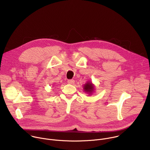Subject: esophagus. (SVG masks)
Masks as SVG:
<instances>
[{
  "mask_svg": "<svg viewBox=\"0 0 150 150\" xmlns=\"http://www.w3.org/2000/svg\"><path fill=\"white\" fill-rule=\"evenodd\" d=\"M68 83L69 84H73L75 83V81L74 79H69L68 81Z\"/></svg>",
  "mask_w": 150,
  "mask_h": 150,
  "instance_id": "obj_1",
  "label": "esophagus"
}]
</instances>
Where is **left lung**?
Listing matches in <instances>:
<instances>
[{
	"label": "left lung",
	"instance_id": "left-lung-1",
	"mask_svg": "<svg viewBox=\"0 0 150 150\" xmlns=\"http://www.w3.org/2000/svg\"><path fill=\"white\" fill-rule=\"evenodd\" d=\"M94 85L91 81H88L87 82H86V83H85L83 86V91L86 93L88 94L89 95L93 94V93L94 92Z\"/></svg>",
	"mask_w": 150,
	"mask_h": 150
}]
</instances>
